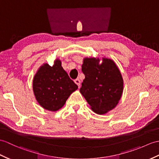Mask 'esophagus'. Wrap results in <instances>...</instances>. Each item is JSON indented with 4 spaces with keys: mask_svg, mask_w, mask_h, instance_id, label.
Listing matches in <instances>:
<instances>
[{
    "mask_svg": "<svg viewBox=\"0 0 159 159\" xmlns=\"http://www.w3.org/2000/svg\"><path fill=\"white\" fill-rule=\"evenodd\" d=\"M75 83L77 84V85L79 86V87H80V80L79 79H76L75 80Z\"/></svg>",
    "mask_w": 159,
    "mask_h": 159,
    "instance_id": "34e87169",
    "label": "esophagus"
}]
</instances>
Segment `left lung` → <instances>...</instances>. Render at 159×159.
<instances>
[{"instance_id": "1", "label": "left lung", "mask_w": 159, "mask_h": 159, "mask_svg": "<svg viewBox=\"0 0 159 159\" xmlns=\"http://www.w3.org/2000/svg\"><path fill=\"white\" fill-rule=\"evenodd\" d=\"M84 57L82 72L85 78L80 89L90 108L98 114H105L119 104L123 91V79L111 59Z\"/></svg>"}]
</instances>
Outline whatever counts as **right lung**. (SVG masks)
Segmentation results:
<instances>
[{
  "label": "right lung",
  "mask_w": 159,
  "mask_h": 159,
  "mask_svg": "<svg viewBox=\"0 0 159 159\" xmlns=\"http://www.w3.org/2000/svg\"><path fill=\"white\" fill-rule=\"evenodd\" d=\"M32 88L39 105L49 111L55 112L64 106L78 86L70 79L57 58L52 66L47 63L40 66L33 78Z\"/></svg>",
  "instance_id": "add662e5"
}]
</instances>
